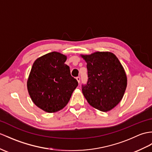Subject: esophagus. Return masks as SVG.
Wrapping results in <instances>:
<instances>
[{
	"instance_id": "1",
	"label": "esophagus",
	"mask_w": 152,
	"mask_h": 152,
	"mask_svg": "<svg viewBox=\"0 0 152 152\" xmlns=\"http://www.w3.org/2000/svg\"><path fill=\"white\" fill-rule=\"evenodd\" d=\"M76 80H77V82H78L79 83H80V76H77V77H76Z\"/></svg>"
}]
</instances>
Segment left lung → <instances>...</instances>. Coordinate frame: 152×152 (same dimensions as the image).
I'll return each mask as SVG.
<instances>
[{
	"label": "left lung",
	"mask_w": 152,
	"mask_h": 152,
	"mask_svg": "<svg viewBox=\"0 0 152 152\" xmlns=\"http://www.w3.org/2000/svg\"><path fill=\"white\" fill-rule=\"evenodd\" d=\"M87 63L88 80L82 93L91 106L110 111L124 96L127 87L125 70L116 56L109 52L82 55Z\"/></svg>",
	"instance_id": "1"
}]
</instances>
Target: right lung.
<instances>
[{"instance_id":"obj_1","label":"right lung","mask_w":152,"mask_h":152,"mask_svg":"<svg viewBox=\"0 0 152 152\" xmlns=\"http://www.w3.org/2000/svg\"><path fill=\"white\" fill-rule=\"evenodd\" d=\"M66 56L52 52L34 61L27 81L31 100L48 113L61 110L68 104L78 83L65 62Z\"/></svg>"}]
</instances>
